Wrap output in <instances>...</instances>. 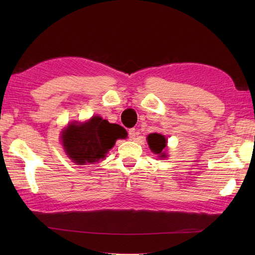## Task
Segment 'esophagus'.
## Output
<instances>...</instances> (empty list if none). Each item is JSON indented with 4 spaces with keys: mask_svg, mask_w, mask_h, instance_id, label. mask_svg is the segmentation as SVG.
I'll return each mask as SVG.
<instances>
[{
    "mask_svg": "<svg viewBox=\"0 0 255 255\" xmlns=\"http://www.w3.org/2000/svg\"><path fill=\"white\" fill-rule=\"evenodd\" d=\"M128 133H129V139L134 140V139H136V137L138 136V134H139V131L136 130V129H134V128H131V129H129V130H128Z\"/></svg>",
    "mask_w": 255,
    "mask_h": 255,
    "instance_id": "esophagus-1",
    "label": "esophagus"
}]
</instances>
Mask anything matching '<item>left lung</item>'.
I'll list each match as a JSON object with an SVG mask.
<instances>
[{"label":"left lung","mask_w":255,"mask_h":255,"mask_svg":"<svg viewBox=\"0 0 255 255\" xmlns=\"http://www.w3.org/2000/svg\"><path fill=\"white\" fill-rule=\"evenodd\" d=\"M147 141L149 144V148L151 149L153 153L158 154L160 159L166 158V153L164 152V148L166 147V138L161 133H150L147 137Z\"/></svg>","instance_id":"8db88e82"}]
</instances>
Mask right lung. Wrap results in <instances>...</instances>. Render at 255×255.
Returning a JSON list of instances; mask_svg holds the SVG:
<instances>
[{"label": "right lung", "mask_w": 255, "mask_h": 255, "mask_svg": "<svg viewBox=\"0 0 255 255\" xmlns=\"http://www.w3.org/2000/svg\"><path fill=\"white\" fill-rule=\"evenodd\" d=\"M122 138L124 129L100 116H93L85 123L69 124L61 134L64 151L78 165L100 162L114 147L116 140Z\"/></svg>", "instance_id": "right-lung-1"}]
</instances>
